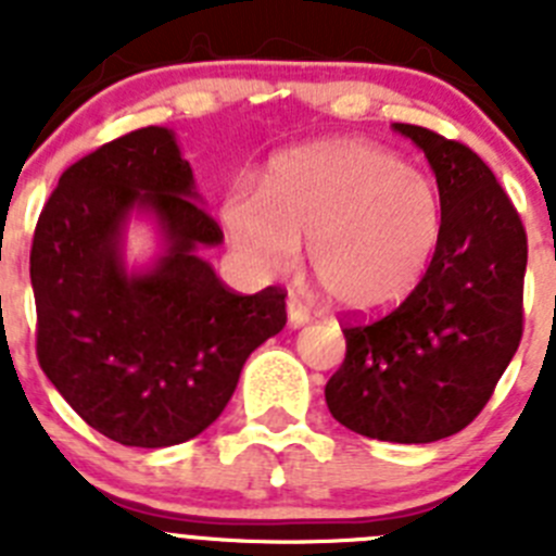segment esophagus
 <instances>
[{
	"label": "esophagus",
	"instance_id": "34e87169",
	"mask_svg": "<svg viewBox=\"0 0 556 556\" xmlns=\"http://www.w3.org/2000/svg\"><path fill=\"white\" fill-rule=\"evenodd\" d=\"M287 317H289V326L292 328H301V326H306L308 323V308L303 306L301 301H289L287 303Z\"/></svg>",
	"mask_w": 556,
	"mask_h": 556
}]
</instances>
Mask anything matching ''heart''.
<instances>
[{
	"label": "heart",
	"mask_w": 556,
	"mask_h": 556,
	"mask_svg": "<svg viewBox=\"0 0 556 556\" xmlns=\"http://www.w3.org/2000/svg\"><path fill=\"white\" fill-rule=\"evenodd\" d=\"M219 223L255 275L283 273L306 242V267L328 303L370 314L404 301L434 262L443 198L395 152L337 139L278 155L262 198L230 191Z\"/></svg>",
	"instance_id": "1"
}]
</instances>
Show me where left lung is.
Masks as SVG:
<instances>
[{
    "label": "left lung",
    "mask_w": 556,
    "mask_h": 556,
    "mask_svg": "<svg viewBox=\"0 0 556 556\" xmlns=\"http://www.w3.org/2000/svg\"><path fill=\"white\" fill-rule=\"evenodd\" d=\"M434 169L443 236L412 294L353 323L326 404L345 429L384 443H434L484 409L523 333L527 230L470 147L395 122Z\"/></svg>",
    "instance_id": "left-lung-1"
}]
</instances>
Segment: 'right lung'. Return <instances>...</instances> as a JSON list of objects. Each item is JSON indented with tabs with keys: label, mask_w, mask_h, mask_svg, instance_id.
Returning <instances> with one entry per match:
<instances>
[{
	"label": "right lung",
	"mask_w": 556,
	"mask_h": 556,
	"mask_svg": "<svg viewBox=\"0 0 556 556\" xmlns=\"http://www.w3.org/2000/svg\"><path fill=\"white\" fill-rule=\"evenodd\" d=\"M169 127H141L68 166L38 217L29 281L41 370L91 429L130 448L198 437L255 348L287 326V294H236L203 258L223 230ZM160 255L127 268L126 223Z\"/></svg>",
	"instance_id": "1"
}]
</instances>
